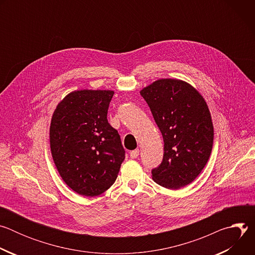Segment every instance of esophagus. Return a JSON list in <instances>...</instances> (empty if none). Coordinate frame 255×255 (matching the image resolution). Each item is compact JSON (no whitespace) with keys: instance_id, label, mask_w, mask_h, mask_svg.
I'll return each mask as SVG.
<instances>
[{"instance_id":"1","label":"esophagus","mask_w":255,"mask_h":255,"mask_svg":"<svg viewBox=\"0 0 255 255\" xmlns=\"http://www.w3.org/2000/svg\"><path fill=\"white\" fill-rule=\"evenodd\" d=\"M139 155V149H135V150H132L130 152V157L131 158H137Z\"/></svg>"}]
</instances>
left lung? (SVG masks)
Wrapping results in <instances>:
<instances>
[{
    "label": "left lung",
    "mask_w": 255,
    "mask_h": 255,
    "mask_svg": "<svg viewBox=\"0 0 255 255\" xmlns=\"http://www.w3.org/2000/svg\"><path fill=\"white\" fill-rule=\"evenodd\" d=\"M140 95L148 104L163 138V158L151 170L156 184L183 188L201 173L212 152L214 128L207 103L186 82L162 79Z\"/></svg>",
    "instance_id": "8db88e82"
}]
</instances>
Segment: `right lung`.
Here are the masks:
<instances>
[{
    "label": "right lung",
    "instance_id": "obj_1",
    "mask_svg": "<svg viewBox=\"0 0 255 255\" xmlns=\"http://www.w3.org/2000/svg\"><path fill=\"white\" fill-rule=\"evenodd\" d=\"M113 91H75L56 107L50 124V149L64 183L76 193L96 197L118 176L125 150L107 114Z\"/></svg>",
    "mask_w": 255,
    "mask_h": 255
}]
</instances>
